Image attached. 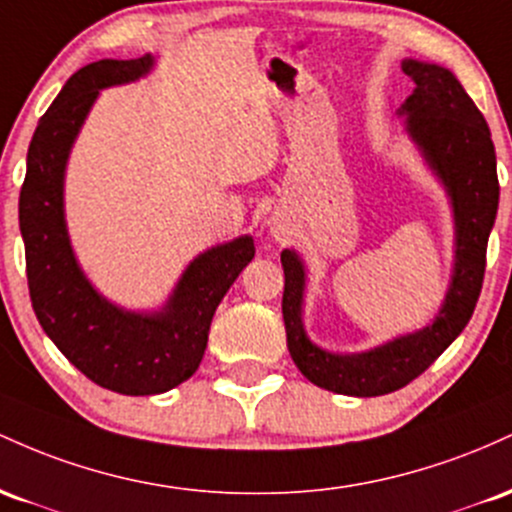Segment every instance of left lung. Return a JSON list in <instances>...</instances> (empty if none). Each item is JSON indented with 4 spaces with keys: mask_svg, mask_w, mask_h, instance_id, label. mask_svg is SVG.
<instances>
[{
    "mask_svg": "<svg viewBox=\"0 0 512 512\" xmlns=\"http://www.w3.org/2000/svg\"><path fill=\"white\" fill-rule=\"evenodd\" d=\"M401 70L416 89L401 103L399 116H406V132L445 186L455 215V268L433 324L365 353H329L314 346L304 333L307 273L302 258L292 249L280 254L287 350L309 382L346 396H382L406 387L464 331L484 283L486 244L498 212L501 188L491 130L464 86L450 70L430 62L404 60Z\"/></svg>",
    "mask_w": 512,
    "mask_h": 512,
    "instance_id": "left-lung-1",
    "label": "left lung"
}]
</instances>
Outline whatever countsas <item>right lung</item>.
Returning a JSON list of instances; mask_svg holds the SVG:
<instances>
[{"instance_id": "obj_1", "label": "right lung", "mask_w": 512, "mask_h": 512, "mask_svg": "<svg viewBox=\"0 0 512 512\" xmlns=\"http://www.w3.org/2000/svg\"><path fill=\"white\" fill-rule=\"evenodd\" d=\"M154 57L99 60L74 72L38 120L19 195V227L33 312L70 363L125 396L162 394L198 370L210 321L246 263L254 239L239 237L193 258L162 312L140 314L101 297L74 258L65 222V166L101 89L152 70Z\"/></svg>"}]
</instances>
